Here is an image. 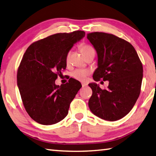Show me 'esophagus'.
<instances>
[{
	"label": "esophagus",
	"instance_id": "1",
	"mask_svg": "<svg viewBox=\"0 0 156 156\" xmlns=\"http://www.w3.org/2000/svg\"><path fill=\"white\" fill-rule=\"evenodd\" d=\"M87 84H85V83H82V87H87Z\"/></svg>",
	"mask_w": 156,
	"mask_h": 156
}]
</instances>
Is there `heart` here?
<instances>
[{"instance_id": "b5f03b06", "label": "heart", "mask_w": 156, "mask_h": 156, "mask_svg": "<svg viewBox=\"0 0 156 156\" xmlns=\"http://www.w3.org/2000/svg\"><path fill=\"white\" fill-rule=\"evenodd\" d=\"M80 50L82 55L86 57L88 56L90 53L94 52L93 48L91 47V46L88 45L87 44H82L80 45ZM69 52H68V54L66 55V62H68L69 60ZM90 74V71L88 69H77L74 70V72H72V76L74 77L76 80H78L80 82H84L87 76Z\"/></svg>"}]
</instances>
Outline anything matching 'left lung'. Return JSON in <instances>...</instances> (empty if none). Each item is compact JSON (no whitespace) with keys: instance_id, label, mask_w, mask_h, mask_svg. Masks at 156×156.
<instances>
[{"instance_id":"1","label":"left lung","mask_w":156,"mask_h":156,"mask_svg":"<svg viewBox=\"0 0 156 156\" xmlns=\"http://www.w3.org/2000/svg\"><path fill=\"white\" fill-rule=\"evenodd\" d=\"M87 38L95 48L98 68L93 74L96 82L109 81L106 89L96 83L88 101L90 111L105 120L115 121L127 115L141 93L143 65L130 42L112 34L92 32Z\"/></svg>"}]
</instances>
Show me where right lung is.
<instances>
[{
	"instance_id": "right-lung-1",
	"label": "right lung",
	"mask_w": 156,
	"mask_h": 156,
	"mask_svg": "<svg viewBox=\"0 0 156 156\" xmlns=\"http://www.w3.org/2000/svg\"><path fill=\"white\" fill-rule=\"evenodd\" d=\"M81 30L58 33L33 42L17 69V86L24 108L36 122L51 125L68 114L70 103L82 87L74 78L61 86L55 83L66 68V55L84 37Z\"/></svg>"
}]
</instances>
